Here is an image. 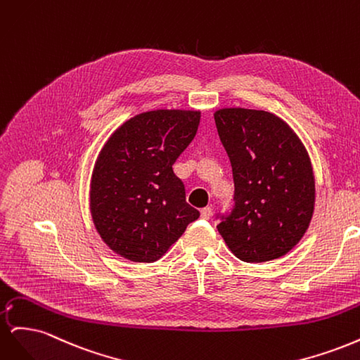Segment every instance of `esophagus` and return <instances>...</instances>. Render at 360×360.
I'll return each mask as SVG.
<instances>
[{
  "mask_svg": "<svg viewBox=\"0 0 360 360\" xmlns=\"http://www.w3.org/2000/svg\"><path fill=\"white\" fill-rule=\"evenodd\" d=\"M210 216H212V207H204V209H201V217L202 219H210Z\"/></svg>",
  "mask_w": 360,
  "mask_h": 360,
  "instance_id": "34e87169",
  "label": "esophagus"
}]
</instances>
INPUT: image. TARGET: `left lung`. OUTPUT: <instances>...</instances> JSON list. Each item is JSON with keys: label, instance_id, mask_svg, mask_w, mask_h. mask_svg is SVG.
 Segmentation results:
<instances>
[{"label": "left lung", "instance_id": "obj_1", "mask_svg": "<svg viewBox=\"0 0 360 360\" xmlns=\"http://www.w3.org/2000/svg\"><path fill=\"white\" fill-rule=\"evenodd\" d=\"M233 168V209L217 213V231L246 263L285 255L311 222L314 174L307 150L287 123L266 111L225 108L214 114Z\"/></svg>", "mask_w": 360, "mask_h": 360}]
</instances>
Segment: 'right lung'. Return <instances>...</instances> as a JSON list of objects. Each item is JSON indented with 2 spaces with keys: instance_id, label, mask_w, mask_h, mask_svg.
Wrapping results in <instances>:
<instances>
[{
  "instance_id": "add662e5",
  "label": "right lung",
  "mask_w": 360,
  "mask_h": 360,
  "mask_svg": "<svg viewBox=\"0 0 360 360\" xmlns=\"http://www.w3.org/2000/svg\"><path fill=\"white\" fill-rule=\"evenodd\" d=\"M198 124V111H150L130 118L102 148L90 207L97 231L118 255L153 263L200 217L172 171Z\"/></svg>"
}]
</instances>
